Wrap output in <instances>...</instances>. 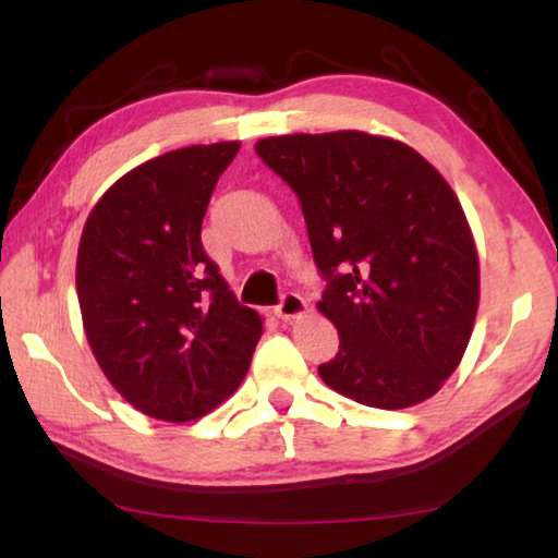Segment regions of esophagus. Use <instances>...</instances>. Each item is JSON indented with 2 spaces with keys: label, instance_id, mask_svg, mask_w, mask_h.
Instances as JSON below:
<instances>
[{
  "label": "esophagus",
  "instance_id": "obj_1",
  "mask_svg": "<svg viewBox=\"0 0 558 558\" xmlns=\"http://www.w3.org/2000/svg\"><path fill=\"white\" fill-rule=\"evenodd\" d=\"M305 310H307L305 298H300L298 292H286L280 300V305L276 307V315L280 319H286V323H290V319H298L305 315Z\"/></svg>",
  "mask_w": 558,
  "mask_h": 558
}]
</instances>
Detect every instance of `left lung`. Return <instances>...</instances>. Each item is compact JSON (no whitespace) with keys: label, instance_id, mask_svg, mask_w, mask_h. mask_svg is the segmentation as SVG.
Segmentation results:
<instances>
[{"label":"left lung","instance_id":"8db88e82","mask_svg":"<svg viewBox=\"0 0 558 558\" xmlns=\"http://www.w3.org/2000/svg\"><path fill=\"white\" fill-rule=\"evenodd\" d=\"M256 153L298 194L327 280L317 310L339 352L323 381L386 411L438 393L480 305L475 239L450 184L413 147L359 130L266 137Z\"/></svg>","mask_w":558,"mask_h":558}]
</instances>
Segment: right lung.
I'll list each match as a JSON object with an SVG mask.
<instances>
[{
	"label": "right lung",
	"instance_id": "right-lung-1",
	"mask_svg": "<svg viewBox=\"0 0 558 558\" xmlns=\"http://www.w3.org/2000/svg\"><path fill=\"white\" fill-rule=\"evenodd\" d=\"M241 143L192 145L130 169L83 226L75 290L93 356L118 393L186 423L239 389L263 317L239 305L202 221Z\"/></svg>",
	"mask_w": 558,
	"mask_h": 558
}]
</instances>
